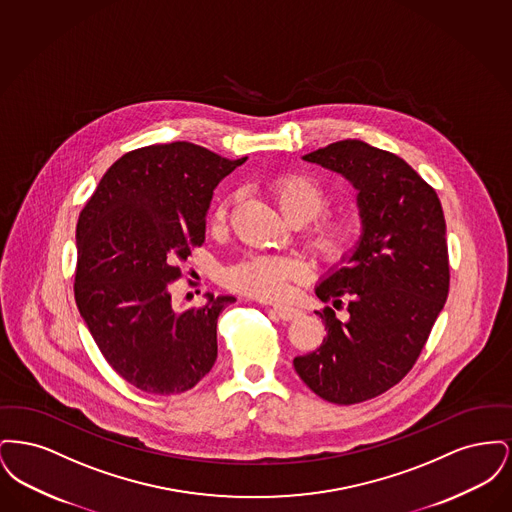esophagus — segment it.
Listing matches in <instances>:
<instances>
[{
	"mask_svg": "<svg viewBox=\"0 0 512 512\" xmlns=\"http://www.w3.org/2000/svg\"><path fill=\"white\" fill-rule=\"evenodd\" d=\"M272 311L276 313V317L280 318V320H295V318L301 315V311H299V309L286 307V305H276Z\"/></svg>",
	"mask_w": 512,
	"mask_h": 512,
	"instance_id": "obj_1",
	"label": "esophagus"
}]
</instances>
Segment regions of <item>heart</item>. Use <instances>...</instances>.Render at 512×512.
Returning a JSON list of instances; mask_svg holds the SVG:
<instances>
[{
    "label": "heart",
    "mask_w": 512,
    "mask_h": 512,
    "mask_svg": "<svg viewBox=\"0 0 512 512\" xmlns=\"http://www.w3.org/2000/svg\"><path fill=\"white\" fill-rule=\"evenodd\" d=\"M270 192L284 217L299 224L311 222L326 213L332 201V195L318 180L297 172L278 176L272 182ZM230 205L232 197H226L215 207V224L226 222ZM357 236L359 224L353 215H326L317 220L311 232V249L324 265L340 267L349 259L357 244ZM305 276L307 270L303 263L278 255H249L224 270V282L228 288L263 301L284 297L290 290V284L305 280Z\"/></svg>",
    "instance_id": "1"
}]
</instances>
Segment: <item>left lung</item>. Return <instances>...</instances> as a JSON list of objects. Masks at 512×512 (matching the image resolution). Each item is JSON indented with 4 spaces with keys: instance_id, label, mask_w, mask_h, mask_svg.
Wrapping results in <instances>:
<instances>
[{
    "instance_id": "1",
    "label": "left lung",
    "mask_w": 512,
    "mask_h": 512,
    "mask_svg": "<svg viewBox=\"0 0 512 512\" xmlns=\"http://www.w3.org/2000/svg\"><path fill=\"white\" fill-rule=\"evenodd\" d=\"M357 190L363 234L345 267L317 286L326 338L293 359L299 378L336 405L374 399L399 384L424 349L449 293L445 217L436 190L401 157L341 140L303 157Z\"/></svg>"
}]
</instances>
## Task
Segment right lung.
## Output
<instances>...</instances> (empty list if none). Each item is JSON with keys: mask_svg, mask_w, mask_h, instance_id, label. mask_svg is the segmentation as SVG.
Returning a JSON list of instances; mask_svg holds the SVG:
<instances>
[{"mask_svg": "<svg viewBox=\"0 0 512 512\" xmlns=\"http://www.w3.org/2000/svg\"><path fill=\"white\" fill-rule=\"evenodd\" d=\"M230 161L190 142L124 153L76 224L74 299L101 355L138 390H192L217 361V318L232 295L172 307L178 261L205 240V215Z\"/></svg>", "mask_w": 512, "mask_h": 512, "instance_id": "right-lung-1", "label": "right lung"}]
</instances>
